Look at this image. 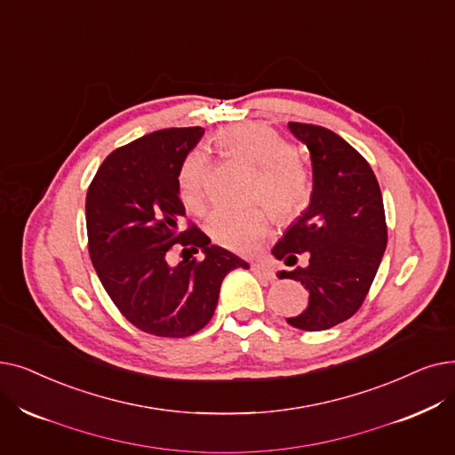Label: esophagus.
Wrapping results in <instances>:
<instances>
[{"label": "esophagus", "mask_w": 455, "mask_h": 455, "mask_svg": "<svg viewBox=\"0 0 455 455\" xmlns=\"http://www.w3.org/2000/svg\"><path fill=\"white\" fill-rule=\"evenodd\" d=\"M251 269H252V273L262 276V279H266V281H273L275 279V271L267 264H264V262H254L251 266Z\"/></svg>", "instance_id": "34e87169"}]
</instances>
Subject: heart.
Returning <instances> with one entry per match:
<instances>
[{"label": "heart", "instance_id": "1", "mask_svg": "<svg viewBox=\"0 0 455 455\" xmlns=\"http://www.w3.org/2000/svg\"><path fill=\"white\" fill-rule=\"evenodd\" d=\"M215 147L221 156L240 157L256 167L251 199L267 202L279 220L290 221L307 208L312 189L310 172L293 156V145L275 128L232 124L217 132ZM210 169V157L203 148L188 152L180 164L179 193L186 208L195 213L204 212L208 204ZM267 205L215 210L208 220L212 240L235 252L254 251L273 225V213Z\"/></svg>", "mask_w": 455, "mask_h": 455}]
</instances>
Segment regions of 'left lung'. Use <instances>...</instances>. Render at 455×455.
Here are the masks:
<instances>
[{"instance_id": "left-lung-1", "label": "left lung", "mask_w": 455, "mask_h": 455, "mask_svg": "<svg viewBox=\"0 0 455 455\" xmlns=\"http://www.w3.org/2000/svg\"><path fill=\"white\" fill-rule=\"evenodd\" d=\"M312 157L310 204L273 254L288 266L305 254L308 264L281 271L308 291L307 308L286 322L303 331L339 325L361 308L387 247V221L378 179L364 157L339 133L318 124L288 123Z\"/></svg>"}]
</instances>
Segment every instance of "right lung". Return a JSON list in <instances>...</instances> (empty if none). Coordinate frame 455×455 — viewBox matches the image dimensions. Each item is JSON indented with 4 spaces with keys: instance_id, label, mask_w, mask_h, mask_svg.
I'll return each mask as SVG.
<instances>
[{
    "instance_id": "right-lung-1",
    "label": "right lung",
    "mask_w": 455,
    "mask_h": 455,
    "mask_svg": "<svg viewBox=\"0 0 455 455\" xmlns=\"http://www.w3.org/2000/svg\"><path fill=\"white\" fill-rule=\"evenodd\" d=\"M203 133L201 126L167 128L118 147L87 189V245L98 279L124 318L154 337L186 339L201 331L227 273L249 267L212 245L195 223H184L179 169ZM174 248L188 254L176 267L168 264ZM199 250L204 259L192 256Z\"/></svg>"
}]
</instances>
